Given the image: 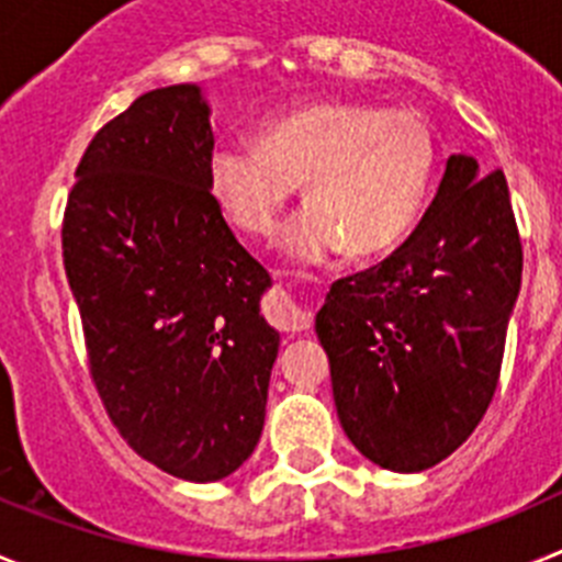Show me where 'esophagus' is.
Masks as SVG:
<instances>
[{"instance_id": "1", "label": "esophagus", "mask_w": 562, "mask_h": 562, "mask_svg": "<svg viewBox=\"0 0 562 562\" xmlns=\"http://www.w3.org/2000/svg\"><path fill=\"white\" fill-rule=\"evenodd\" d=\"M265 315L281 331H306L312 326V312L301 301H295L290 292H276L267 301Z\"/></svg>"}]
</instances>
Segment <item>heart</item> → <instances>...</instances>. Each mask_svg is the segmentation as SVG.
Here are the masks:
<instances>
[{"label": "heart", "instance_id": "obj_1", "mask_svg": "<svg viewBox=\"0 0 562 562\" xmlns=\"http://www.w3.org/2000/svg\"><path fill=\"white\" fill-rule=\"evenodd\" d=\"M434 166V134L416 112L329 101L270 121L258 146L216 143L207 182L233 225L256 238L276 236L304 182L306 207L281 247L292 261L321 265L340 250L371 258L400 245L428 200Z\"/></svg>", "mask_w": 562, "mask_h": 562}]
</instances>
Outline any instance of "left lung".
Returning <instances> with one entry per match:
<instances>
[{"mask_svg":"<svg viewBox=\"0 0 562 562\" xmlns=\"http://www.w3.org/2000/svg\"><path fill=\"white\" fill-rule=\"evenodd\" d=\"M520 250L504 171L453 154L416 231L385 261L335 281L315 317L337 416L394 473L448 459L493 402Z\"/></svg>","mask_w":562,"mask_h":562,"instance_id":"left-lung-1","label":"left lung"}]
</instances>
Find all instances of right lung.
I'll list each match as a JSON object with an SVG mask.
<instances>
[{"label": "right lung", "instance_id": "right-lung-1", "mask_svg": "<svg viewBox=\"0 0 562 562\" xmlns=\"http://www.w3.org/2000/svg\"><path fill=\"white\" fill-rule=\"evenodd\" d=\"M211 106L151 89L83 151L61 247L89 374L128 448L177 479L220 481L261 439L278 331L270 276L207 182Z\"/></svg>", "mask_w": 562, "mask_h": 562}]
</instances>
